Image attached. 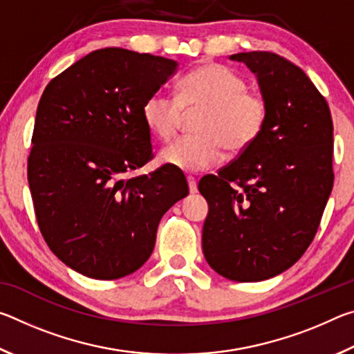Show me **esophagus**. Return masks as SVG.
I'll use <instances>...</instances> for the list:
<instances>
[{"instance_id":"obj_1","label":"esophagus","mask_w":354,"mask_h":354,"mask_svg":"<svg viewBox=\"0 0 354 354\" xmlns=\"http://www.w3.org/2000/svg\"><path fill=\"white\" fill-rule=\"evenodd\" d=\"M187 183H189L190 194H196V192H198V185H196V179H195L194 176H187Z\"/></svg>"}]
</instances>
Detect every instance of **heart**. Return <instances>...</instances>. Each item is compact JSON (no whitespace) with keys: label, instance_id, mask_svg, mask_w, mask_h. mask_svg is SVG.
<instances>
[{"label":"heart","instance_id":"1","mask_svg":"<svg viewBox=\"0 0 354 354\" xmlns=\"http://www.w3.org/2000/svg\"><path fill=\"white\" fill-rule=\"evenodd\" d=\"M178 100L162 91L148 95L142 118L151 134L169 140L176 133L183 109L205 107L196 124L198 136L179 137L159 154L160 162L194 173L211 169L221 159V147L242 153L261 136L268 107L262 95L248 92V84L234 70L207 64L178 82Z\"/></svg>","mask_w":354,"mask_h":354}]
</instances>
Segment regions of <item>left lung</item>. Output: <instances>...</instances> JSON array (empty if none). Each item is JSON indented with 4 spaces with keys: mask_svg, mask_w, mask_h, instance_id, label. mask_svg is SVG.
Masks as SVG:
<instances>
[{
    "mask_svg": "<svg viewBox=\"0 0 354 354\" xmlns=\"http://www.w3.org/2000/svg\"><path fill=\"white\" fill-rule=\"evenodd\" d=\"M230 59L256 76L268 113L236 160L201 178L203 253L221 277L254 283L287 270L313 242L333 190V120L295 64L267 51Z\"/></svg>",
    "mask_w": 354,
    "mask_h": 354,
    "instance_id": "8db88e82",
    "label": "left lung"
}]
</instances>
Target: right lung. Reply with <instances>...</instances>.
<instances>
[{
	"instance_id": "1",
	"label": "right lung",
	"mask_w": 354,
	"mask_h": 354,
	"mask_svg": "<svg viewBox=\"0 0 354 354\" xmlns=\"http://www.w3.org/2000/svg\"><path fill=\"white\" fill-rule=\"evenodd\" d=\"M176 70L171 59L103 48L41 95L28 159L35 217L53 253L84 277L139 270L162 215L189 194L184 175L167 165L123 179L153 158L142 104Z\"/></svg>"
}]
</instances>
